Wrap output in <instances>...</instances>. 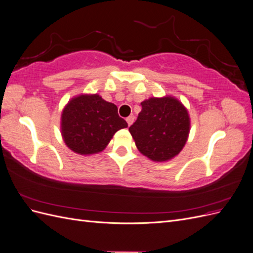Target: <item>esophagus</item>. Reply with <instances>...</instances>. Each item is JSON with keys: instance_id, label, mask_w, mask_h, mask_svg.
<instances>
[{"instance_id": "34e87169", "label": "esophagus", "mask_w": 253, "mask_h": 253, "mask_svg": "<svg viewBox=\"0 0 253 253\" xmlns=\"http://www.w3.org/2000/svg\"><path fill=\"white\" fill-rule=\"evenodd\" d=\"M134 119H135V118H134V116H128V117L126 118V122H127L128 126L133 124V122H134Z\"/></svg>"}]
</instances>
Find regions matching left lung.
<instances>
[{"mask_svg":"<svg viewBox=\"0 0 253 253\" xmlns=\"http://www.w3.org/2000/svg\"><path fill=\"white\" fill-rule=\"evenodd\" d=\"M191 121L177 98L151 97L141 102L138 118L128 127L142 155L156 163L177 156L188 140Z\"/></svg>","mask_w":253,"mask_h":253,"instance_id":"8db88e82","label":"left lung"}]
</instances>
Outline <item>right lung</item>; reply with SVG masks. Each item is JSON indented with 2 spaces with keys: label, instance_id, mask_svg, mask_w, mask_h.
Returning <instances> with one entry per match:
<instances>
[{
  "label": "right lung",
  "instance_id": "1",
  "mask_svg": "<svg viewBox=\"0 0 253 253\" xmlns=\"http://www.w3.org/2000/svg\"><path fill=\"white\" fill-rule=\"evenodd\" d=\"M127 127L114 103L98 94L72 98L61 114V135L73 152L91 155L102 152L118 129Z\"/></svg>",
  "mask_w": 253,
  "mask_h": 253
}]
</instances>
